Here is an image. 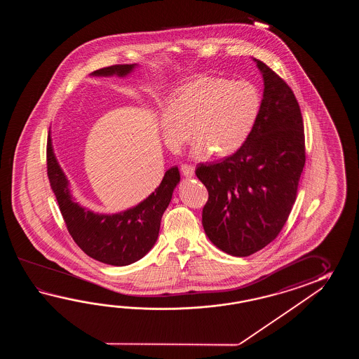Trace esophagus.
I'll return each mask as SVG.
<instances>
[{
  "label": "esophagus",
  "mask_w": 359,
  "mask_h": 359,
  "mask_svg": "<svg viewBox=\"0 0 359 359\" xmlns=\"http://www.w3.org/2000/svg\"><path fill=\"white\" fill-rule=\"evenodd\" d=\"M181 172H182V175L184 177H192L194 173H195V167L189 165V164H182L181 165Z\"/></svg>",
  "instance_id": "esophagus-1"
}]
</instances>
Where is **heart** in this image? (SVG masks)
I'll return each mask as SVG.
<instances>
[{"label":"heart","instance_id":"obj_1","mask_svg":"<svg viewBox=\"0 0 359 359\" xmlns=\"http://www.w3.org/2000/svg\"><path fill=\"white\" fill-rule=\"evenodd\" d=\"M262 95L248 81L198 76L183 84L172 104L161 113V136L172 151H178L192 136L198 138L191 155L208 159L215 151L229 156L238 151L258 122Z\"/></svg>","mask_w":359,"mask_h":359}]
</instances>
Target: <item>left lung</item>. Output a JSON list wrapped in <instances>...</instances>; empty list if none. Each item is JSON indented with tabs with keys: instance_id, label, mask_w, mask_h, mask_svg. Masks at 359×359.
I'll use <instances>...</instances> for the list:
<instances>
[{
	"instance_id": "8db88e82",
	"label": "left lung",
	"mask_w": 359,
	"mask_h": 359,
	"mask_svg": "<svg viewBox=\"0 0 359 359\" xmlns=\"http://www.w3.org/2000/svg\"><path fill=\"white\" fill-rule=\"evenodd\" d=\"M252 60L264 91L250 137L221 163L196 169L209 192L203 209L206 236L233 257L252 255L280 233L305 164L303 118L294 92L263 61Z\"/></svg>"
}]
</instances>
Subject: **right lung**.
I'll use <instances>...</instances> for the list:
<instances>
[{"label":"right lung","mask_w":359,"mask_h":359,"mask_svg":"<svg viewBox=\"0 0 359 359\" xmlns=\"http://www.w3.org/2000/svg\"><path fill=\"white\" fill-rule=\"evenodd\" d=\"M137 64L113 65L92 72V76L126 78ZM47 175L69 233L88 257L101 263L123 267L144 258L159 236L163 213L180 183L178 167L169 168L161 184L140 204L119 213L101 214L81 205L72 194L68 177L47 140Z\"/></svg>","instance_id":"right-lung-1"}]
</instances>
